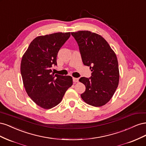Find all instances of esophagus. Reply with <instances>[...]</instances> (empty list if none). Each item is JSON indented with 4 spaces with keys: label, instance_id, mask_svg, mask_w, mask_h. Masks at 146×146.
Segmentation results:
<instances>
[{
    "label": "esophagus",
    "instance_id": "obj_1",
    "mask_svg": "<svg viewBox=\"0 0 146 146\" xmlns=\"http://www.w3.org/2000/svg\"><path fill=\"white\" fill-rule=\"evenodd\" d=\"M73 82H74V83H78V78L73 77Z\"/></svg>",
    "mask_w": 146,
    "mask_h": 146
}]
</instances>
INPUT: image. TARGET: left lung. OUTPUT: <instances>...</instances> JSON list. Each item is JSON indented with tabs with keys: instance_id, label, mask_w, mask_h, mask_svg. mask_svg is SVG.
I'll list each match as a JSON object with an SVG mask.
<instances>
[{
	"instance_id": "obj_1",
	"label": "left lung",
	"mask_w": 146,
	"mask_h": 146,
	"mask_svg": "<svg viewBox=\"0 0 146 146\" xmlns=\"http://www.w3.org/2000/svg\"><path fill=\"white\" fill-rule=\"evenodd\" d=\"M71 35L78 43L83 64L90 66L92 72L91 78L79 79L86 87L81 98L88 104L102 107L112 98L119 85L116 54L99 34L84 30L72 32Z\"/></svg>"
}]
</instances>
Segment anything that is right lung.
Wrapping results in <instances>:
<instances>
[{
	"mask_svg": "<svg viewBox=\"0 0 146 146\" xmlns=\"http://www.w3.org/2000/svg\"><path fill=\"white\" fill-rule=\"evenodd\" d=\"M70 36V32L39 36L31 42L22 57L21 73L28 96L39 107L48 110L62 100L72 85V78L52 73L56 65L60 48Z\"/></svg>",
	"mask_w": 146,
	"mask_h": 146,
	"instance_id": "1",
	"label": "right lung"
}]
</instances>
